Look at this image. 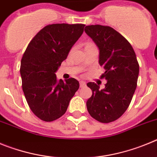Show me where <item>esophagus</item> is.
Masks as SVG:
<instances>
[{"instance_id": "1", "label": "esophagus", "mask_w": 157, "mask_h": 157, "mask_svg": "<svg viewBox=\"0 0 157 157\" xmlns=\"http://www.w3.org/2000/svg\"><path fill=\"white\" fill-rule=\"evenodd\" d=\"M86 86V84L85 82H83V81L80 82V88H84Z\"/></svg>"}]
</instances>
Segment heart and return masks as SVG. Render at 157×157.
I'll use <instances>...</instances> for the list:
<instances>
[{
  "instance_id": "b5f03b06",
  "label": "heart",
  "mask_w": 157,
  "mask_h": 157,
  "mask_svg": "<svg viewBox=\"0 0 157 157\" xmlns=\"http://www.w3.org/2000/svg\"><path fill=\"white\" fill-rule=\"evenodd\" d=\"M88 45H92V44H88Z\"/></svg>"
}]
</instances>
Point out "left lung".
<instances>
[{"label":"left lung","mask_w":157,"mask_h":157,"mask_svg":"<svg viewBox=\"0 0 157 157\" xmlns=\"http://www.w3.org/2000/svg\"><path fill=\"white\" fill-rule=\"evenodd\" d=\"M85 32L98 45L99 63L105 70V88L88 82L93 94L86 101L89 113L96 120L108 123L116 121L126 112L137 87L139 64L128 41L112 27L90 25Z\"/></svg>","instance_id":"1"}]
</instances>
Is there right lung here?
<instances>
[{
    "instance_id": "add662e5",
    "label": "right lung",
    "mask_w": 157,
    "mask_h": 157,
    "mask_svg": "<svg viewBox=\"0 0 157 157\" xmlns=\"http://www.w3.org/2000/svg\"><path fill=\"white\" fill-rule=\"evenodd\" d=\"M84 27L79 23L47 25L32 38L23 53L22 88L30 110L43 121L61 117L79 88L75 78L58 80L55 72L82 34Z\"/></svg>"
}]
</instances>
